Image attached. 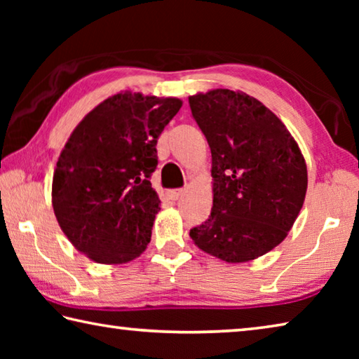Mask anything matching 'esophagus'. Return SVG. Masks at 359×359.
<instances>
[{
  "mask_svg": "<svg viewBox=\"0 0 359 359\" xmlns=\"http://www.w3.org/2000/svg\"><path fill=\"white\" fill-rule=\"evenodd\" d=\"M184 194V190L182 188H179V190H169L168 191V198L171 199V201H177V199Z\"/></svg>",
  "mask_w": 359,
  "mask_h": 359,
  "instance_id": "obj_1",
  "label": "esophagus"
}]
</instances>
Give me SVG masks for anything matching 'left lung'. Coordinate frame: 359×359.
<instances>
[{"mask_svg":"<svg viewBox=\"0 0 359 359\" xmlns=\"http://www.w3.org/2000/svg\"><path fill=\"white\" fill-rule=\"evenodd\" d=\"M212 154L214 205L190 229L201 250L245 263L287 238L307 191V168L285 125L245 93L212 90L188 98Z\"/></svg>","mask_w":359,"mask_h":359,"instance_id":"1","label":"left lung"}]
</instances>
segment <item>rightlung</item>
<instances>
[{
	"mask_svg": "<svg viewBox=\"0 0 359 359\" xmlns=\"http://www.w3.org/2000/svg\"><path fill=\"white\" fill-rule=\"evenodd\" d=\"M180 107L177 98L114 95L66 142L53 174V210L71 244L96 263H128L147 248L160 210L150 184L156 142Z\"/></svg>",
	"mask_w": 359,
	"mask_h": 359,
	"instance_id": "obj_1",
	"label": "right lung"
}]
</instances>
